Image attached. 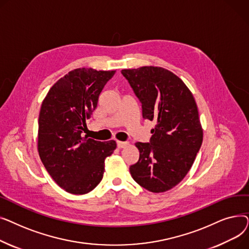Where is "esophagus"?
<instances>
[{"label": "esophagus", "instance_id": "esophagus-1", "mask_svg": "<svg viewBox=\"0 0 249 249\" xmlns=\"http://www.w3.org/2000/svg\"><path fill=\"white\" fill-rule=\"evenodd\" d=\"M127 145H128V142L117 140V146H118V148H124V147H126Z\"/></svg>", "mask_w": 249, "mask_h": 249}]
</instances>
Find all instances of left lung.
Returning <instances> with one entry per match:
<instances>
[{"label": "left lung", "instance_id": "left-lung-1", "mask_svg": "<svg viewBox=\"0 0 249 249\" xmlns=\"http://www.w3.org/2000/svg\"><path fill=\"white\" fill-rule=\"evenodd\" d=\"M121 72L142 104L143 118L156 122L149 143H135L140 154L130 174L142 188L166 192L186 177L202 145L197 104L185 83L165 69L142 67Z\"/></svg>", "mask_w": 249, "mask_h": 249}]
</instances>
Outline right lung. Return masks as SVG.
Listing matches in <instances>:
<instances>
[{
    "label": "right lung",
    "mask_w": 249,
    "mask_h": 249,
    "mask_svg": "<svg viewBox=\"0 0 249 249\" xmlns=\"http://www.w3.org/2000/svg\"><path fill=\"white\" fill-rule=\"evenodd\" d=\"M115 71L76 69L51 87L38 119V152L48 174L64 191L84 195L103 178L105 160L116 142L97 141L83 130Z\"/></svg>",
    "instance_id": "1"
}]
</instances>
